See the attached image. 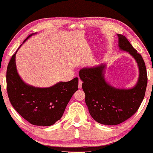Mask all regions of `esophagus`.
I'll list each match as a JSON object with an SVG mask.
<instances>
[{
  "mask_svg": "<svg viewBox=\"0 0 153 153\" xmlns=\"http://www.w3.org/2000/svg\"><path fill=\"white\" fill-rule=\"evenodd\" d=\"M82 81L80 79H79V88H82Z\"/></svg>",
  "mask_w": 153,
  "mask_h": 153,
  "instance_id": "esophagus-1",
  "label": "esophagus"
}]
</instances>
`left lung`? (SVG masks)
Segmentation results:
<instances>
[{
    "instance_id": "obj_1",
    "label": "left lung",
    "mask_w": 153,
    "mask_h": 153,
    "mask_svg": "<svg viewBox=\"0 0 153 153\" xmlns=\"http://www.w3.org/2000/svg\"><path fill=\"white\" fill-rule=\"evenodd\" d=\"M117 35L118 47L128 52L139 67V76L135 86L130 89L111 86L104 78V64L83 68L79 73L90 114L95 121L103 125H118L133 116L143 101L148 83L146 65L141 54L124 35Z\"/></svg>"
}]
</instances>
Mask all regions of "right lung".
Segmentation results:
<instances>
[{
    "instance_id": "add662e5",
    "label": "right lung",
    "mask_w": 153,
    "mask_h": 153,
    "mask_svg": "<svg viewBox=\"0 0 153 153\" xmlns=\"http://www.w3.org/2000/svg\"><path fill=\"white\" fill-rule=\"evenodd\" d=\"M33 35H29L23 44ZM17 51L12 56L6 73L10 103L30 124L37 126L53 125L61 118L69 101L78 90L79 79L76 77L67 82H58L49 88H37L27 84L16 70L15 57Z\"/></svg>"
}]
</instances>
